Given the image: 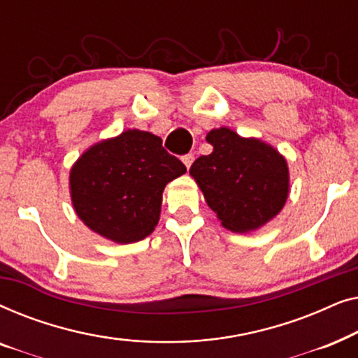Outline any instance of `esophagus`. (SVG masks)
<instances>
[{
	"label": "esophagus",
	"instance_id": "esophagus-1",
	"mask_svg": "<svg viewBox=\"0 0 358 358\" xmlns=\"http://www.w3.org/2000/svg\"><path fill=\"white\" fill-rule=\"evenodd\" d=\"M182 163L185 164V168H190V166H192V163H194V155L192 153H187V155H184L182 156Z\"/></svg>",
	"mask_w": 358,
	"mask_h": 358
}]
</instances>
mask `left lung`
Segmentation results:
<instances>
[{
    "label": "left lung",
    "instance_id": "1",
    "mask_svg": "<svg viewBox=\"0 0 358 358\" xmlns=\"http://www.w3.org/2000/svg\"><path fill=\"white\" fill-rule=\"evenodd\" d=\"M210 155L194 161L189 173L224 228L256 229L280 212L288 197V168L283 156L261 140L241 138L229 129L212 130Z\"/></svg>",
    "mask_w": 358,
    "mask_h": 358
}]
</instances>
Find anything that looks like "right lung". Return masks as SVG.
Masks as SVG:
<instances>
[{"label":"right lung","instance_id":"1","mask_svg":"<svg viewBox=\"0 0 358 358\" xmlns=\"http://www.w3.org/2000/svg\"><path fill=\"white\" fill-rule=\"evenodd\" d=\"M185 173L182 161L148 131L129 130L86 151L70 174L71 200L92 231L129 244L153 233L166 184Z\"/></svg>","mask_w":358,"mask_h":358}]
</instances>
